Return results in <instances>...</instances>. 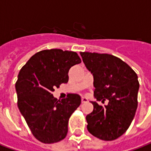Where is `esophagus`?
Returning <instances> with one entry per match:
<instances>
[{
    "instance_id": "1",
    "label": "esophagus",
    "mask_w": 151,
    "mask_h": 151,
    "mask_svg": "<svg viewBox=\"0 0 151 151\" xmlns=\"http://www.w3.org/2000/svg\"><path fill=\"white\" fill-rule=\"evenodd\" d=\"M88 102V99L86 97H82V103H86Z\"/></svg>"
}]
</instances>
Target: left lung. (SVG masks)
Listing matches in <instances>:
<instances>
[{
  "label": "left lung",
  "mask_w": 151,
  "mask_h": 151,
  "mask_svg": "<svg viewBox=\"0 0 151 151\" xmlns=\"http://www.w3.org/2000/svg\"><path fill=\"white\" fill-rule=\"evenodd\" d=\"M86 67L94 76V96L108 99V105L91 102L94 109L86 119L93 136L113 141L126 132L137 108L139 82L131 67L116 56L106 53L80 52Z\"/></svg>",
  "instance_id": "left-lung-1"
}]
</instances>
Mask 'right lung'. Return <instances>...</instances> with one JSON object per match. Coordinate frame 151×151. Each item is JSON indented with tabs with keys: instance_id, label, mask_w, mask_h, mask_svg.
Returning a JSON list of instances; mask_svg holds the SVG:
<instances>
[{
	"instance_id": "1",
	"label": "right lung",
	"mask_w": 151,
	"mask_h": 151,
	"mask_svg": "<svg viewBox=\"0 0 151 151\" xmlns=\"http://www.w3.org/2000/svg\"><path fill=\"white\" fill-rule=\"evenodd\" d=\"M81 62L75 52L43 50L19 71L15 84L18 107L33 136L41 142H58L67 135L69 117L81 104V97L69 94L59 101L52 92L68 82L69 69Z\"/></svg>"
}]
</instances>
